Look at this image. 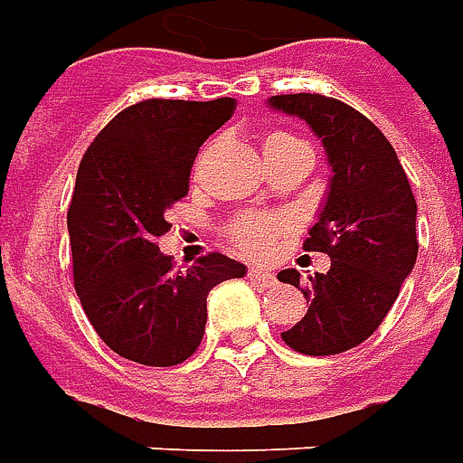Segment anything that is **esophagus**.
Returning <instances> with one entry per match:
<instances>
[{
  "label": "esophagus",
  "mask_w": 463,
  "mask_h": 463,
  "mask_svg": "<svg viewBox=\"0 0 463 463\" xmlns=\"http://www.w3.org/2000/svg\"><path fill=\"white\" fill-rule=\"evenodd\" d=\"M249 281L259 283V286H273V283H276V276H273L269 269H259V266H254V269H249Z\"/></svg>",
  "instance_id": "obj_1"
}]
</instances>
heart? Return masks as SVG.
Instances as JSON below:
<instances>
[{
    "label": "heart",
    "mask_w": 463,
    "mask_h": 463,
    "mask_svg": "<svg viewBox=\"0 0 463 463\" xmlns=\"http://www.w3.org/2000/svg\"><path fill=\"white\" fill-rule=\"evenodd\" d=\"M296 137L288 133H271L266 137V147H273V145L281 143H293ZM288 229V222L286 219H273L264 217V214H246V217L236 219L234 224L229 227V236L239 249H244L246 254L261 256L266 254L273 246V241L279 239V234H283Z\"/></svg>",
    "instance_id": "obj_1"
}]
</instances>
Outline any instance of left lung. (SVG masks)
I'll return each instance as SVG.
<instances>
[{
  "instance_id": "left-lung-1",
  "label": "left lung",
  "mask_w": 463,
  "mask_h": 463,
  "mask_svg": "<svg viewBox=\"0 0 463 463\" xmlns=\"http://www.w3.org/2000/svg\"><path fill=\"white\" fill-rule=\"evenodd\" d=\"M269 108L301 118L328 157L330 182L306 251L330 256L328 273L301 283L296 269L279 281L301 288L308 313L283 343L303 355H335L380 328L417 261V202L390 140L355 108L318 93L269 98Z\"/></svg>"
}]
</instances>
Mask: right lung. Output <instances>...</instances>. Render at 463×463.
<instances>
[{
	"label": "right lung",
	"mask_w": 463,
	"mask_h": 463,
	"mask_svg": "<svg viewBox=\"0 0 463 463\" xmlns=\"http://www.w3.org/2000/svg\"><path fill=\"white\" fill-rule=\"evenodd\" d=\"M234 98L165 100L125 108L80 160L69 207L80 306L113 353L140 365H180L204 335L209 291L244 279L224 254L175 271L155 244L165 212L187 194L197 150L234 116Z\"/></svg>",
	"instance_id": "1"
}]
</instances>
